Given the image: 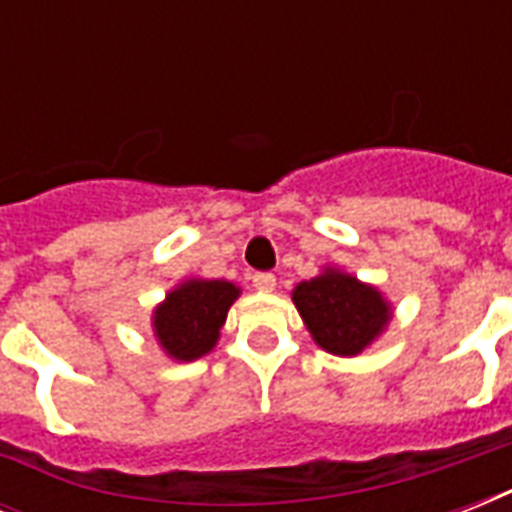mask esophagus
<instances>
[{
	"label": "esophagus",
	"instance_id": "1",
	"mask_svg": "<svg viewBox=\"0 0 512 512\" xmlns=\"http://www.w3.org/2000/svg\"><path fill=\"white\" fill-rule=\"evenodd\" d=\"M252 287L260 289V292H273L276 289V276L273 273H255L252 276Z\"/></svg>",
	"mask_w": 512,
	"mask_h": 512
}]
</instances>
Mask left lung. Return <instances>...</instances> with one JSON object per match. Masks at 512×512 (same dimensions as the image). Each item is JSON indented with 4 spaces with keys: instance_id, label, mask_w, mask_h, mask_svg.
Masks as SVG:
<instances>
[{
    "instance_id": "1",
    "label": "left lung",
    "mask_w": 512,
    "mask_h": 512,
    "mask_svg": "<svg viewBox=\"0 0 512 512\" xmlns=\"http://www.w3.org/2000/svg\"><path fill=\"white\" fill-rule=\"evenodd\" d=\"M297 311L313 340L335 356H356L388 324V305L380 292L348 273L327 271L297 284L292 292Z\"/></svg>"
}]
</instances>
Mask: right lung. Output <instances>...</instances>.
I'll return each mask as SVG.
<instances>
[{"instance_id": "add662e5", "label": "right lung", "mask_w": 512, "mask_h": 512, "mask_svg": "<svg viewBox=\"0 0 512 512\" xmlns=\"http://www.w3.org/2000/svg\"><path fill=\"white\" fill-rule=\"evenodd\" d=\"M239 289L228 281H185L154 313L156 337L177 361H193L215 348Z\"/></svg>"}]
</instances>
